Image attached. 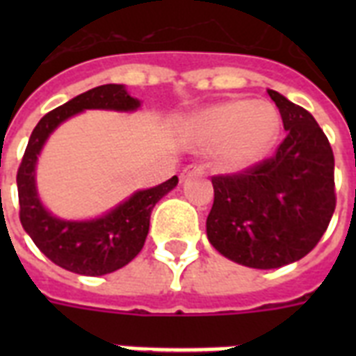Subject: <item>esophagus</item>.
I'll return each mask as SVG.
<instances>
[{
    "mask_svg": "<svg viewBox=\"0 0 356 356\" xmlns=\"http://www.w3.org/2000/svg\"><path fill=\"white\" fill-rule=\"evenodd\" d=\"M205 172V168L201 166V164H188V166L183 170V177L186 175H194V173H203Z\"/></svg>",
    "mask_w": 356,
    "mask_h": 356,
    "instance_id": "34e87169",
    "label": "esophagus"
}]
</instances>
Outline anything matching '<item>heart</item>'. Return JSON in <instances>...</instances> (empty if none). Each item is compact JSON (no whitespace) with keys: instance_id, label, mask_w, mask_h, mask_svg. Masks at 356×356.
<instances>
[{"instance_id":"heart-1","label":"heart","mask_w":356,"mask_h":356,"mask_svg":"<svg viewBox=\"0 0 356 356\" xmlns=\"http://www.w3.org/2000/svg\"><path fill=\"white\" fill-rule=\"evenodd\" d=\"M192 129L207 145H220L227 168H245L260 161L275 144L279 116L268 103L227 102L195 114Z\"/></svg>"}]
</instances>
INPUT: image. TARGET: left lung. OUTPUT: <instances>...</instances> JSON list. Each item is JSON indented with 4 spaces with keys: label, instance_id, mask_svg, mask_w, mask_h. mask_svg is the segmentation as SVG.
Masks as SVG:
<instances>
[{
    "label": "left lung",
    "instance_id": "obj_1",
    "mask_svg": "<svg viewBox=\"0 0 356 356\" xmlns=\"http://www.w3.org/2000/svg\"><path fill=\"white\" fill-rule=\"evenodd\" d=\"M286 138L275 155L238 173L214 175L207 236L216 251L271 270L303 259L320 242L337 207L334 155L314 116L268 90Z\"/></svg>",
    "mask_w": 356,
    "mask_h": 356
}]
</instances>
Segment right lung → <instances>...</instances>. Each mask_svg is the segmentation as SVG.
I'll list each match as a JSON object with an SVG mask.
<instances>
[{
  "mask_svg": "<svg viewBox=\"0 0 356 356\" xmlns=\"http://www.w3.org/2000/svg\"><path fill=\"white\" fill-rule=\"evenodd\" d=\"M138 107V99L129 96L123 85H102L47 113L31 133L16 175L19 222L36 248L64 270L96 277L129 264L144 248L153 207L177 186L179 179L173 175L159 186L134 192L127 201L102 218L66 222L53 216L40 203L35 183L36 159L47 136L74 114L86 108L136 111Z\"/></svg>",
  "mask_w": 356,
  "mask_h": 356,
  "instance_id": "1",
  "label": "right lung"
}]
</instances>
